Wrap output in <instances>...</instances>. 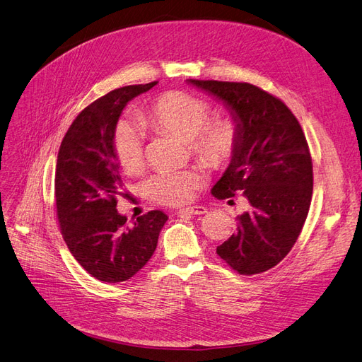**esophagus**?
I'll use <instances>...</instances> for the list:
<instances>
[{
	"instance_id": "esophagus-1",
	"label": "esophagus",
	"mask_w": 362,
	"mask_h": 362,
	"mask_svg": "<svg viewBox=\"0 0 362 362\" xmlns=\"http://www.w3.org/2000/svg\"><path fill=\"white\" fill-rule=\"evenodd\" d=\"M206 212V208L202 206V205H194V206H187L180 209L178 214H184V215H202Z\"/></svg>"
}]
</instances>
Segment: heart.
<instances>
[{
	"label": "heart",
	"instance_id": "1",
	"mask_svg": "<svg viewBox=\"0 0 362 362\" xmlns=\"http://www.w3.org/2000/svg\"><path fill=\"white\" fill-rule=\"evenodd\" d=\"M212 117V107L205 99L169 92L156 98L141 114V122L157 131L190 141L192 150L202 162L214 166H227L239 147V126L233 119ZM114 150L120 166L136 173L144 166V135L139 129L122 122L114 134ZM204 182L194 170H158L147 181L148 196L165 205H181L193 199Z\"/></svg>",
	"mask_w": 362,
	"mask_h": 362
}]
</instances>
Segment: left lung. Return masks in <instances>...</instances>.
Wrapping results in <instances>:
<instances>
[{
	"instance_id": "left-lung-1",
	"label": "left lung",
	"mask_w": 362,
	"mask_h": 362,
	"mask_svg": "<svg viewBox=\"0 0 362 362\" xmlns=\"http://www.w3.org/2000/svg\"><path fill=\"white\" fill-rule=\"evenodd\" d=\"M187 83L221 100L240 132L233 160L211 193L227 199L242 192L250 209L216 254L240 274L266 272L291 251L309 212L313 169L306 136L291 110L254 84Z\"/></svg>"
}]
</instances>
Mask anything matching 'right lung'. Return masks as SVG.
<instances>
[{
  "mask_svg": "<svg viewBox=\"0 0 362 362\" xmlns=\"http://www.w3.org/2000/svg\"><path fill=\"white\" fill-rule=\"evenodd\" d=\"M156 84L124 86L96 99L72 122L57 153L54 197L64 240L86 272L108 284L131 279L147 264L168 221L162 211H150L127 224L117 211L123 181L115 126L129 100Z\"/></svg>",
  "mask_w": 362,
  "mask_h": 362,
  "instance_id": "obj_1",
  "label": "right lung"
}]
</instances>
